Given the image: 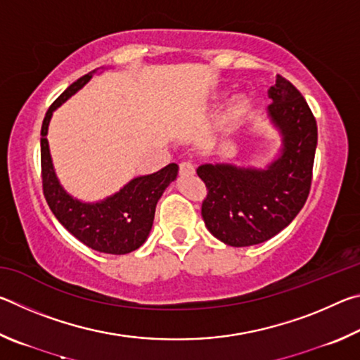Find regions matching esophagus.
I'll use <instances>...</instances> for the list:
<instances>
[{
  "mask_svg": "<svg viewBox=\"0 0 360 360\" xmlns=\"http://www.w3.org/2000/svg\"><path fill=\"white\" fill-rule=\"evenodd\" d=\"M179 173H181L182 176H191V174H193V173H195L193 163H191V162H182V163H179Z\"/></svg>",
  "mask_w": 360,
  "mask_h": 360,
  "instance_id": "1",
  "label": "esophagus"
}]
</instances>
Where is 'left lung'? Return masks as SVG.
<instances>
[{
  "instance_id": "8db88e82",
  "label": "left lung",
  "mask_w": 360,
  "mask_h": 360,
  "mask_svg": "<svg viewBox=\"0 0 360 360\" xmlns=\"http://www.w3.org/2000/svg\"><path fill=\"white\" fill-rule=\"evenodd\" d=\"M268 114L283 133V154L266 169L202 165V217L217 240L233 248L270 240L294 221L313 179L318 125L302 94L276 75Z\"/></svg>"
}]
</instances>
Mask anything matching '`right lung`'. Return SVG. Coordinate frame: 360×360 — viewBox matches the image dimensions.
I'll return each instance as SVG.
<instances>
[{
  "mask_svg": "<svg viewBox=\"0 0 360 360\" xmlns=\"http://www.w3.org/2000/svg\"><path fill=\"white\" fill-rule=\"evenodd\" d=\"M95 71L72 82L47 109L41 129V178L46 202L58 222L95 251L106 254H129L148 238L154 222L155 206L162 193L178 176V165L169 163L160 172L139 176L120 192L101 203H81L71 198L58 184L47 144V127L52 112L90 81Z\"/></svg>",
  "mask_w": 360,
  "mask_h": 360,
  "instance_id": "right-lung-1",
  "label": "right lung"
}]
</instances>
